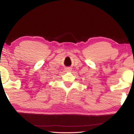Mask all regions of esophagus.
I'll use <instances>...</instances> for the list:
<instances>
[{
    "label": "esophagus",
    "instance_id": "34e87169",
    "mask_svg": "<svg viewBox=\"0 0 134 134\" xmlns=\"http://www.w3.org/2000/svg\"><path fill=\"white\" fill-rule=\"evenodd\" d=\"M66 71H68V72H70V71H71V69L69 68H68L66 69Z\"/></svg>",
    "mask_w": 134,
    "mask_h": 134
}]
</instances>
